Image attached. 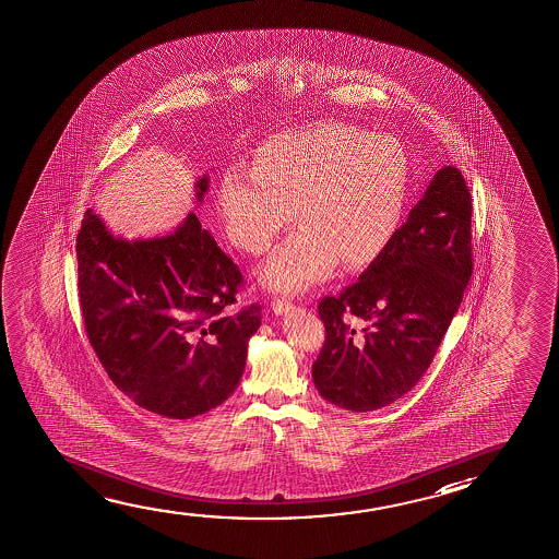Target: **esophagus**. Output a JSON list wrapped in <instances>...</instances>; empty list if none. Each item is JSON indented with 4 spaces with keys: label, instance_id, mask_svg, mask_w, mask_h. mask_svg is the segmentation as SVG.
Wrapping results in <instances>:
<instances>
[{
    "label": "esophagus",
    "instance_id": "1",
    "mask_svg": "<svg viewBox=\"0 0 559 559\" xmlns=\"http://www.w3.org/2000/svg\"><path fill=\"white\" fill-rule=\"evenodd\" d=\"M271 308H273V311H275L276 316H283V313H286V311H290L294 306H292L290 300L275 296V298L271 300Z\"/></svg>",
    "mask_w": 559,
    "mask_h": 559
}]
</instances>
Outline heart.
<instances>
[{"instance_id":"heart-1","label":"heart","mask_w":559,"mask_h":559,"mask_svg":"<svg viewBox=\"0 0 559 559\" xmlns=\"http://www.w3.org/2000/svg\"><path fill=\"white\" fill-rule=\"evenodd\" d=\"M409 190L400 142L342 121L269 138L251 169H228L218 210L228 240L250 255L269 251L298 215L304 227L261 269L263 283L304 290L342 261L367 267L396 238Z\"/></svg>"}]
</instances>
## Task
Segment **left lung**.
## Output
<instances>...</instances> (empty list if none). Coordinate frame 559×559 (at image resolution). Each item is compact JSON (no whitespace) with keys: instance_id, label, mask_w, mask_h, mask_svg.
I'll return each mask as SVG.
<instances>
[{"instance_id":"obj_1","label":"left lung","mask_w":559,"mask_h":559,"mask_svg":"<svg viewBox=\"0 0 559 559\" xmlns=\"http://www.w3.org/2000/svg\"><path fill=\"white\" fill-rule=\"evenodd\" d=\"M471 211L460 169L438 170L389 250L319 301L324 344L313 382L324 400L381 409L427 372L473 273Z\"/></svg>"}]
</instances>
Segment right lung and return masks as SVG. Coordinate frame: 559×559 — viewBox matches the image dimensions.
<instances>
[{"instance_id": "right-lung-1", "label": "right lung", "mask_w": 559, "mask_h": 559, "mask_svg": "<svg viewBox=\"0 0 559 559\" xmlns=\"http://www.w3.org/2000/svg\"><path fill=\"white\" fill-rule=\"evenodd\" d=\"M195 188L202 202L207 177ZM76 261L86 336L122 394L147 412L190 419L235 392L261 306L225 313L242 271L195 213L173 235L127 242L88 210Z\"/></svg>"}]
</instances>
